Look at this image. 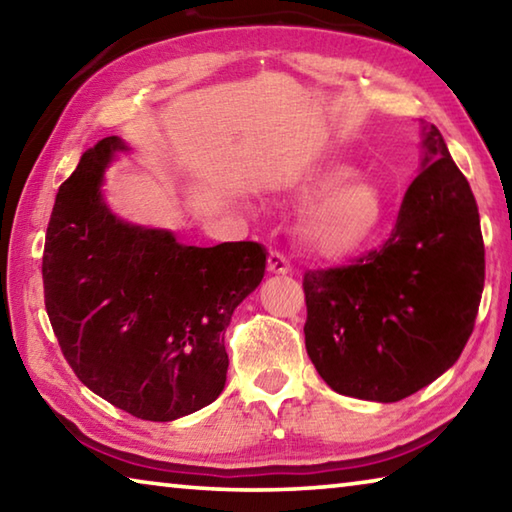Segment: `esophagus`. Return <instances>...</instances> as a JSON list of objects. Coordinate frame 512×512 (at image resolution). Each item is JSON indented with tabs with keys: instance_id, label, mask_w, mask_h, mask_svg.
<instances>
[{
	"instance_id": "34e87169",
	"label": "esophagus",
	"mask_w": 512,
	"mask_h": 512,
	"mask_svg": "<svg viewBox=\"0 0 512 512\" xmlns=\"http://www.w3.org/2000/svg\"><path fill=\"white\" fill-rule=\"evenodd\" d=\"M268 271L277 273V275H287V273H291V262L282 253L273 250V253L268 255Z\"/></svg>"
}]
</instances>
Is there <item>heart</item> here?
<instances>
[{
  "instance_id": "1",
  "label": "heart",
  "mask_w": 512,
  "mask_h": 512,
  "mask_svg": "<svg viewBox=\"0 0 512 512\" xmlns=\"http://www.w3.org/2000/svg\"><path fill=\"white\" fill-rule=\"evenodd\" d=\"M350 176V169H327L305 187V194L311 196L337 185L311 207L302 221V237L320 255L348 257L357 253L384 223L386 203L379 189L361 178L344 184L342 180Z\"/></svg>"
}]
</instances>
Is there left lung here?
<instances>
[{"label":"left lung","mask_w":512,"mask_h":512,"mask_svg":"<svg viewBox=\"0 0 512 512\" xmlns=\"http://www.w3.org/2000/svg\"><path fill=\"white\" fill-rule=\"evenodd\" d=\"M384 244L302 277L305 345L332 391L400 402L461 357L479 311L485 250L479 210L436 126Z\"/></svg>","instance_id":"left-lung-1"}]
</instances>
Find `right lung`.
<instances>
[{
  "instance_id": "right-lung-1",
  "label": "right lung",
  "mask_w": 512,
  "mask_h": 512,
  "mask_svg": "<svg viewBox=\"0 0 512 512\" xmlns=\"http://www.w3.org/2000/svg\"><path fill=\"white\" fill-rule=\"evenodd\" d=\"M106 137L60 185L47 225L42 282L60 350L92 393L151 422L212 404L228 372L232 311L257 289V241L178 244L167 230L117 219L101 198L115 151Z\"/></svg>"
}]
</instances>
